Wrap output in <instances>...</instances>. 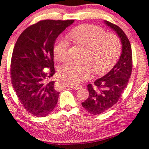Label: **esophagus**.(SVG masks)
<instances>
[{
	"mask_svg": "<svg viewBox=\"0 0 149 149\" xmlns=\"http://www.w3.org/2000/svg\"><path fill=\"white\" fill-rule=\"evenodd\" d=\"M68 86L74 89V90H78V89H80L81 88V85H77V84H70Z\"/></svg>",
	"mask_w": 149,
	"mask_h": 149,
	"instance_id": "obj_1",
	"label": "esophagus"
}]
</instances>
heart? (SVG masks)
<instances>
[{
	"label": "heart",
	"mask_w": 149,
	"mask_h": 149,
	"mask_svg": "<svg viewBox=\"0 0 149 149\" xmlns=\"http://www.w3.org/2000/svg\"><path fill=\"white\" fill-rule=\"evenodd\" d=\"M68 37L77 44L86 48L84 59L85 61H69L59 68L63 79L71 84H76L90 76L92 71L96 75H103L114 66L121 51V43L117 36L106 33L98 26L83 24L70 31ZM68 43L58 40L55 44L54 54L60 62L68 58Z\"/></svg>",
	"instance_id": "obj_1"
}]
</instances>
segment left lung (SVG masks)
<instances>
[{
    "label": "left lung",
    "instance_id": "obj_1",
    "mask_svg": "<svg viewBox=\"0 0 149 149\" xmlns=\"http://www.w3.org/2000/svg\"><path fill=\"white\" fill-rule=\"evenodd\" d=\"M104 22L118 34L122 43V52L118 61L107 74L97 79L93 85L87 86L88 98L81 104L93 115L102 113L118 102L127 86L133 67L131 43L125 33L116 25Z\"/></svg>",
    "mask_w": 149,
    "mask_h": 149
}]
</instances>
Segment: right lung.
Returning a JSON list of instances; mask_svg holds the SVG:
<instances>
[{"label":"right lung","mask_w":149,"mask_h":149,"mask_svg":"<svg viewBox=\"0 0 149 149\" xmlns=\"http://www.w3.org/2000/svg\"><path fill=\"white\" fill-rule=\"evenodd\" d=\"M73 20H43L29 26L18 37L10 63V79L22 106L36 117L51 113L59 92L49 79L55 73L54 47L57 37ZM49 70L45 71V68Z\"/></svg>","instance_id":"right-lung-1"}]
</instances>
